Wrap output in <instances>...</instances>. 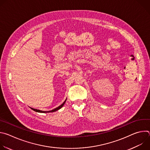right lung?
Wrapping results in <instances>:
<instances>
[{
	"label": "right lung",
	"mask_w": 150,
	"mask_h": 150,
	"mask_svg": "<svg viewBox=\"0 0 150 150\" xmlns=\"http://www.w3.org/2000/svg\"><path fill=\"white\" fill-rule=\"evenodd\" d=\"M67 99L65 100V101H64L60 105H59V106H58L57 108H55V109H54L53 110H50V111H42V110H37V109H33V108H31V109L32 110H33L34 111H35V112H38V113H50V112H56V111H57V110H59L60 109H61L62 107L63 106V105L65 104V102H66V101H67Z\"/></svg>",
	"instance_id": "right-lung-1"
}]
</instances>
